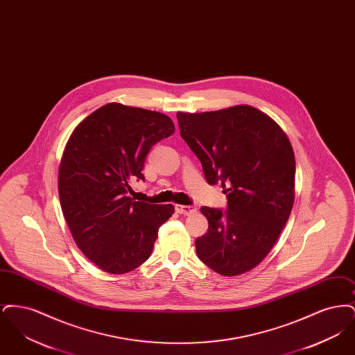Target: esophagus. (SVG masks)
Masks as SVG:
<instances>
[{
  "label": "esophagus",
  "instance_id": "obj_1",
  "mask_svg": "<svg viewBox=\"0 0 355 355\" xmlns=\"http://www.w3.org/2000/svg\"><path fill=\"white\" fill-rule=\"evenodd\" d=\"M175 210L180 214H186L187 216V214L196 213L197 207L196 206H190V205H175Z\"/></svg>",
  "mask_w": 355,
  "mask_h": 355
}]
</instances>
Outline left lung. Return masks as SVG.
I'll return each instance as SVG.
<instances>
[{
  "label": "left lung",
  "mask_w": 355,
  "mask_h": 355,
  "mask_svg": "<svg viewBox=\"0 0 355 355\" xmlns=\"http://www.w3.org/2000/svg\"><path fill=\"white\" fill-rule=\"evenodd\" d=\"M180 133L201 161L209 185L218 184L227 209L202 206L209 220L196 239L198 258L233 277L252 270L271 250L294 203L295 158L272 119L249 105L177 113Z\"/></svg>",
  "instance_id": "1"
}]
</instances>
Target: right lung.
Listing matches in <instances>:
<instances>
[{"label": "right lung", "instance_id": "right-lung-1", "mask_svg": "<svg viewBox=\"0 0 355 355\" xmlns=\"http://www.w3.org/2000/svg\"><path fill=\"white\" fill-rule=\"evenodd\" d=\"M173 133L168 116L110 102L70 135L58 171L60 202L77 246L102 270L123 274L141 266L173 216V205L128 196L132 181H145L152 146Z\"/></svg>", "mask_w": 355, "mask_h": 355}]
</instances>
